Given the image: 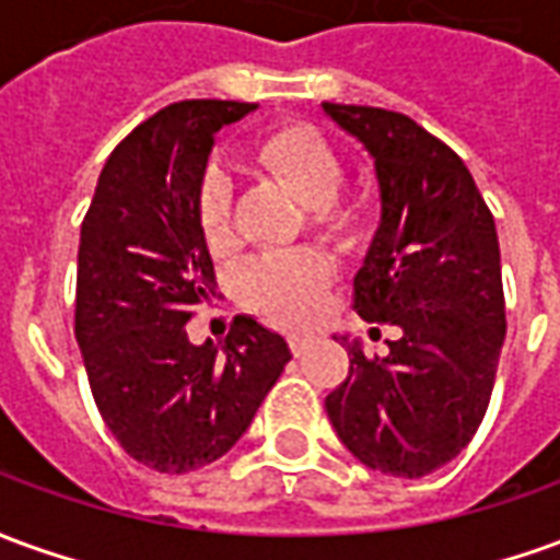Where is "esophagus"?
<instances>
[{
  "mask_svg": "<svg viewBox=\"0 0 560 560\" xmlns=\"http://www.w3.org/2000/svg\"><path fill=\"white\" fill-rule=\"evenodd\" d=\"M288 346H291L293 358H300V354H303V351H306V346H308V336H300V334L288 336Z\"/></svg>",
  "mask_w": 560,
  "mask_h": 560,
  "instance_id": "obj_1",
  "label": "esophagus"
}]
</instances>
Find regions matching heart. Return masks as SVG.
<instances>
[{
  "label": "heart",
  "instance_id": "heart-1",
  "mask_svg": "<svg viewBox=\"0 0 560 560\" xmlns=\"http://www.w3.org/2000/svg\"><path fill=\"white\" fill-rule=\"evenodd\" d=\"M257 170L288 190L300 206L318 240L330 242L339 252L358 248L366 236V206L363 199L342 194L346 163L334 144L308 127L288 124L267 132L254 148ZM197 224L212 252H226L233 233V185L218 166L202 172L197 185ZM334 281V269L318 252H288L254 257L236 272V296L242 306L257 315L296 327L306 324L320 296Z\"/></svg>",
  "mask_w": 560,
  "mask_h": 560
}]
</instances>
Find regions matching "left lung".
Segmentation results:
<instances>
[{"label":"left lung","mask_w":560,"mask_h":560,"mask_svg":"<svg viewBox=\"0 0 560 560\" xmlns=\"http://www.w3.org/2000/svg\"><path fill=\"white\" fill-rule=\"evenodd\" d=\"M324 112L375 158L382 224L354 276V312L397 330L385 358L348 342L327 418L370 470L418 479L479 430L506 336L494 214L464 160L412 117L373 105Z\"/></svg>","instance_id":"1"}]
</instances>
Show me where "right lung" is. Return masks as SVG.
Here are the masks:
<instances>
[{"mask_svg": "<svg viewBox=\"0 0 560 560\" xmlns=\"http://www.w3.org/2000/svg\"><path fill=\"white\" fill-rule=\"evenodd\" d=\"M254 103L185 100L148 117L105 160L78 245L75 339L100 416L120 448L158 472L226 455L291 361L288 342L236 318L224 346L185 324L212 296L197 185L214 132Z\"/></svg>", "mask_w": 560, "mask_h": 560, "instance_id": "obj_1", "label": "right lung"}]
</instances>
